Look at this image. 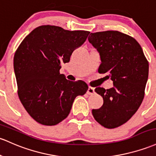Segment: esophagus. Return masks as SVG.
I'll return each mask as SVG.
<instances>
[{"instance_id": "obj_1", "label": "esophagus", "mask_w": 156, "mask_h": 156, "mask_svg": "<svg viewBox=\"0 0 156 156\" xmlns=\"http://www.w3.org/2000/svg\"><path fill=\"white\" fill-rule=\"evenodd\" d=\"M87 93L89 95H92V94L95 93V89L92 87H89L88 90H87Z\"/></svg>"}]
</instances>
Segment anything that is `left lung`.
<instances>
[{
    "label": "left lung",
    "mask_w": 156,
    "mask_h": 156,
    "mask_svg": "<svg viewBox=\"0 0 156 156\" xmlns=\"http://www.w3.org/2000/svg\"><path fill=\"white\" fill-rule=\"evenodd\" d=\"M88 41L100 55L99 73H107L113 87H96L101 95V107L92 109L101 125L113 129L129 121L139 108L148 79L149 64L136 39L118 31L90 34Z\"/></svg>",
    "instance_id": "obj_1"
}]
</instances>
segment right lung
<instances>
[{"label": "right lung", "mask_w": 156, "mask_h": 156, "mask_svg": "<svg viewBox=\"0 0 156 156\" xmlns=\"http://www.w3.org/2000/svg\"><path fill=\"white\" fill-rule=\"evenodd\" d=\"M90 32L69 31L56 26L37 27L20 43L14 56L18 94L31 117L43 125L53 126L69 114L75 98L88 90L84 81H71L60 74L75 49Z\"/></svg>", "instance_id": "add662e5"}]
</instances>
